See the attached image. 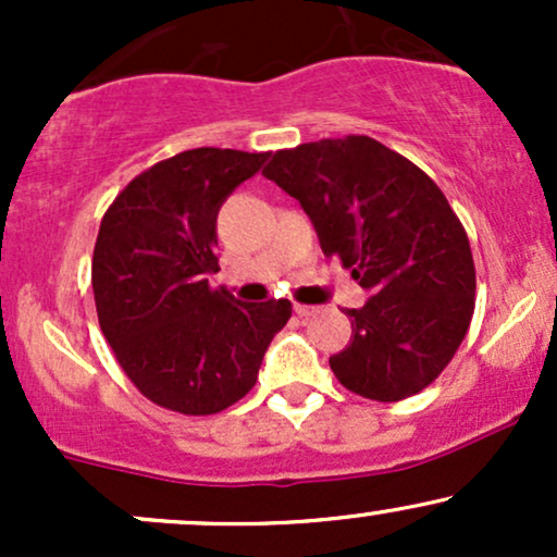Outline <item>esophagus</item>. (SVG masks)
Masks as SVG:
<instances>
[{
	"mask_svg": "<svg viewBox=\"0 0 557 557\" xmlns=\"http://www.w3.org/2000/svg\"><path fill=\"white\" fill-rule=\"evenodd\" d=\"M317 306H306V304H296V314L300 317V319H306V317H314L317 314Z\"/></svg>",
	"mask_w": 557,
	"mask_h": 557,
	"instance_id": "obj_1",
	"label": "esophagus"
}]
</instances>
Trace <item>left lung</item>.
<instances>
[{"label": "left lung", "instance_id": "8db88e82", "mask_svg": "<svg viewBox=\"0 0 557 557\" xmlns=\"http://www.w3.org/2000/svg\"><path fill=\"white\" fill-rule=\"evenodd\" d=\"M314 222L337 257L374 293L350 317V343L330 359L350 393L411 398L456 356L474 314L476 272L466 230L426 172L369 136L283 149L261 170Z\"/></svg>", "mask_w": 557, "mask_h": 557}]
</instances>
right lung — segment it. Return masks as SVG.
Wrapping results in <instances>:
<instances>
[{"label": "right lung", "mask_w": 557, "mask_h": 557, "mask_svg": "<svg viewBox=\"0 0 557 557\" xmlns=\"http://www.w3.org/2000/svg\"><path fill=\"white\" fill-rule=\"evenodd\" d=\"M267 151L190 149L140 172L101 220L91 285L101 332L127 380L185 417L225 411L257 385L290 300L214 290L216 214Z\"/></svg>", "instance_id": "1"}]
</instances>
